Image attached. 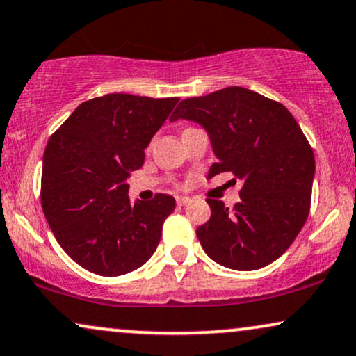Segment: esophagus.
Here are the masks:
<instances>
[{
    "mask_svg": "<svg viewBox=\"0 0 356 356\" xmlns=\"http://www.w3.org/2000/svg\"><path fill=\"white\" fill-rule=\"evenodd\" d=\"M175 200H177V204H179V205H186V204H189V202H191V197H186V195H179L177 199H175Z\"/></svg>",
    "mask_w": 356,
    "mask_h": 356,
    "instance_id": "1",
    "label": "esophagus"
}]
</instances>
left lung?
Listing matches in <instances>:
<instances>
[{
	"label": "left lung",
	"mask_w": 356,
	"mask_h": 356,
	"mask_svg": "<svg viewBox=\"0 0 356 356\" xmlns=\"http://www.w3.org/2000/svg\"><path fill=\"white\" fill-rule=\"evenodd\" d=\"M187 119L207 131L220 172L242 181L234 209L207 199L212 216L197 238L213 262L232 270H257L292 245L310 211L315 157L293 115L280 102L230 86L184 99L170 121ZM234 179V181H235Z\"/></svg>",
	"instance_id": "left-lung-1"
}]
</instances>
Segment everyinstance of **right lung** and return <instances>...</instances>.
Wrapping results in <instances>:
<instances>
[{
    "instance_id": "obj_1",
    "label": "right lung",
    "mask_w": 356,
    "mask_h": 356,
    "mask_svg": "<svg viewBox=\"0 0 356 356\" xmlns=\"http://www.w3.org/2000/svg\"><path fill=\"white\" fill-rule=\"evenodd\" d=\"M179 97L106 94L79 104L49 137L42 157L41 204L63 250L86 270L129 273L151 259L172 195L131 204L132 170Z\"/></svg>"
}]
</instances>
